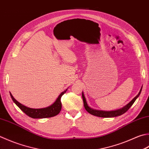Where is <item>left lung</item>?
Segmentation results:
<instances>
[{"label":"left lung","instance_id":"8db88e82","mask_svg":"<svg viewBox=\"0 0 149 149\" xmlns=\"http://www.w3.org/2000/svg\"><path fill=\"white\" fill-rule=\"evenodd\" d=\"M142 88H141L140 91H139V94L137 95L136 97L133 99V100L131 101L130 103L127 104L126 106L125 107L122 108V109L118 110H115V111H110V112H107V111H101V110H94L90 108L88 104H87V103L85 100V97H84L83 93H82V97L83 100V103H84V109H86V110L88 113H90V114L94 115L95 116H97V117H101V118H112V117H116V116H121L122 114H123L124 113L126 112L128 110H129L130 108L131 107V106L132 105L133 103H134V101H136V100L137 98L139 97V95H140V93L141 92Z\"/></svg>","mask_w":149,"mask_h":149}]
</instances>
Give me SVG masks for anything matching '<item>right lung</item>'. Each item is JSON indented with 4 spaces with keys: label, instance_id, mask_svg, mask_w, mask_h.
<instances>
[{
    "label": "right lung",
    "instance_id": "add662e5",
    "mask_svg": "<svg viewBox=\"0 0 149 149\" xmlns=\"http://www.w3.org/2000/svg\"><path fill=\"white\" fill-rule=\"evenodd\" d=\"M66 90L67 89L61 93L59 97H58V98L57 99V100L55 101V102L53 104H52L51 106H49L48 107L45 108V109H30V108L25 107L21 103H19V102L13 97V95H11V93H10V96L14 103L19 107V109L21 110L22 112H24L26 115L30 116V118H46L54 117V116H57L58 113L60 112L61 108H62L61 98L62 97V95L66 92Z\"/></svg>",
    "mask_w": 149,
    "mask_h": 149
}]
</instances>
